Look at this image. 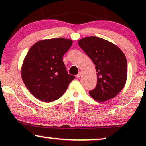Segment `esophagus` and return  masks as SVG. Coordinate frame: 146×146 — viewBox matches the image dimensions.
Listing matches in <instances>:
<instances>
[{"label": "esophagus", "mask_w": 146, "mask_h": 146, "mask_svg": "<svg viewBox=\"0 0 146 146\" xmlns=\"http://www.w3.org/2000/svg\"><path fill=\"white\" fill-rule=\"evenodd\" d=\"M82 75V72L81 71H79V73H78V75H76V77L78 78H80V76H81Z\"/></svg>", "instance_id": "1"}]
</instances>
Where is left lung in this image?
Instances as JSON below:
<instances>
[{
    "mask_svg": "<svg viewBox=\"0 0 146 146\" xmlns=\"http://www.w3.org/2000/svg\"><path fill=\"white\" fill-rule=\"evenodd\" d=\"M79 46L95 65L98 83L89 94L98 102H104L123 89L128 75L125 55L116 45L98 37H86Z\"/></svg>",
    "mask_w": 146,
    "mask_h": 146,
    "instance_id": "left-lung-1",
    "label": "left lung"
}]
</instances>
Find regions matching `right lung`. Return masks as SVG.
<instances>
[{
  "label": "right lung",
  "instance_id": "1",
  "mask_svg": "<svg viewBox=\"0 0 146 146\" xmlns=\"http://www.w3.org/2000/svg\"><path fill=\"white\" fill-rule=\"evenodd\" d=\"M73 42L64 38L44 40L28 51L21 70L22 79L35 98L45 102L59 99L67 89L74 75H69L62 57Z\"/></svg>",
  "mask_w": 146,
  "mask_h": 146
}]
</instances>
